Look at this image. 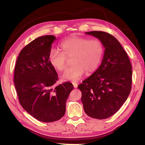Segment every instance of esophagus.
<instances>
[{
  "label": "esophagus",
  "instance_id": "obj_1",
  "mask_svg": "<svg viewBox=\"0 0 145 145\" xmlns=\"http://www.w3.org/2000/svg\"><path fill=\"white\" fill-rule=\"evenodd\" d=\"M72 84H73V87H74L75 88H77V87H78V84H76V82H73Z\"/></svg>",
  "mask_w": 145,
  "mask_h": 145
}]
</instances>
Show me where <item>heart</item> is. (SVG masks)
I'll use <instances>...</instances> for the list:
<instances>
[{
    "label": "heart",
    "instance_id": "obj_1",
    "mask_svg": "<svg viewBox=\"0 0 145 145\" xmlns=\"http://www.w3.org/2000/svg\"><path fill=\"white\" fill-rule=\"evenodd\" d=\"M61 51L52 49L48 61L58 71H63L67 65L68 58H72L73 65L65 70L61 78L64 80L77 82L84 76L93 73L99 67L104 54V46L99 39L72 37L61 42Z\"/></svg>",
    "mask_w": 145,
    "mask_h": 145
}]
</instances>
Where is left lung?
Masks as SVG:
<instances>
[{"instance_id": "left-lung-1", "label": "left lung", "mask_w": 145, "mask_h": 145, "mask_svg": "<svg viewBox=\"0 0 145 145\" xmlns=\"http://www.w3.org/2000/svg\"><path fill=\"white\" fill-rule=\"evenodd\" d=\"M102 42L105 52L99 68L78 88L86 114L102 120L113 115L131 89L132 67L127 52L115 37L101 31L85 32Z\"/></svg>"}]
</instances>
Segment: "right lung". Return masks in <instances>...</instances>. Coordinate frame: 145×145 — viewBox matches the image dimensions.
Instances as JSON below:
<instances>
[{"instance_id":"add662e5","label":"right lung","mask_w":145,"mask_h":145,"mask_svg":"<svg viewBox=\"0 0 145 145\" xmlns=\"http://www.w3.org/2000/svg\"><path fill=\"white\" fill-rule=\"evenodd\" d=\"M54 35L33 40L23 48L15 63L14 82L20 104L27 112L42 122L63 117L66 101L73 86L65 82L55 87L58 75L48 61Z\"/></svg>"}]
</instances>
